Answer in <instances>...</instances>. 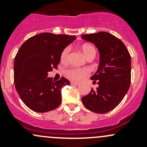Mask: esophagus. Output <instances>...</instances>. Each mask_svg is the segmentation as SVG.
<instances>
[{"label":"esophagus","mask_w":147,"mask_h":147,"mask_svg":"<svg viewBox=\"0 0 147 147\" xmlns=\"http://www.w3.org/2000/svg\"><path fill=\"white\" fill-rule=\"evenodd\" d=\"M70 84H72V85H78V84H80V82H75V81H71Z\"/></svg>","instance_id":"obj_1"}]
</instances>
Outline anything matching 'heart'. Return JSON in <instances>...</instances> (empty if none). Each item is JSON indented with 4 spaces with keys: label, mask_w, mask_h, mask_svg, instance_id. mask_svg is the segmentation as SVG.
Returning <instances> with one entry per match:
<instances>
[{
    "label": "heart",
    "mask_w": 147,
    "mask_h": 147,
    "mask_svg": "<svg viewBox=\"0 0 147 147\" xmlns=\"http://www.w3.org/2000/svg\"><path fill=\"white\" fill-rule=\"evenodd\" d=\"M83 54L86 57H90V55H96V50L92 45L90 44H84L81 46ZM69 53V47H66L62 52L60 55V60L63 63H66L67 61ZM89 74V70L86 68H77V67H70L66 69L65 72V75L68 78L74 80H80L84 77L87 76Z\"/></svg>",
    "instance_id": "obj_1"
}]
</instances>
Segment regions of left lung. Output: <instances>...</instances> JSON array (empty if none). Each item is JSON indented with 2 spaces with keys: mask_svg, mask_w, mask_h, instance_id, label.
I'll list each match as a JSON object with an SVG mask.
<instances>
[{
  "mask_svg": "<svg viewBox=\"0 0 147 147\" xmlns=\"http://www.w3.org/2000/svg\"><path fill=\"white\" fill-rule=\"evenodd\" d=\"M81 38L96 46L100 53V63L91 80L98 84L82 97L89 110L105 114L115 109L128 92L131 83V57L125 45L115 35L107 32L85 34Z\"/></svg>",
  "mask_w": 147,
  "mask_h": 147,
  "instance_id": "left-lung-1",
  "label": "left lung"
}]
</instances>
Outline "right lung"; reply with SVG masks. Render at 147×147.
<instances>
[{"label": "right lung", "instance_id": "1", "mask_svg": "<svg viewBox=\"0 0 147 147\" xmlns=\"http://www.w3.org/2000/svg\"><path fill=\"white\" fill-rule=\"evenodd\" d=\"M75 39V35L42 32L20 47L14 60V83L20 99L31 110L47 112L60 105L62 88L70 82L65 78L55 81L47 75L57 68L62 52Z\"/></svg>", "mask_w": 147, "mask_h": 147}]
</instances>
